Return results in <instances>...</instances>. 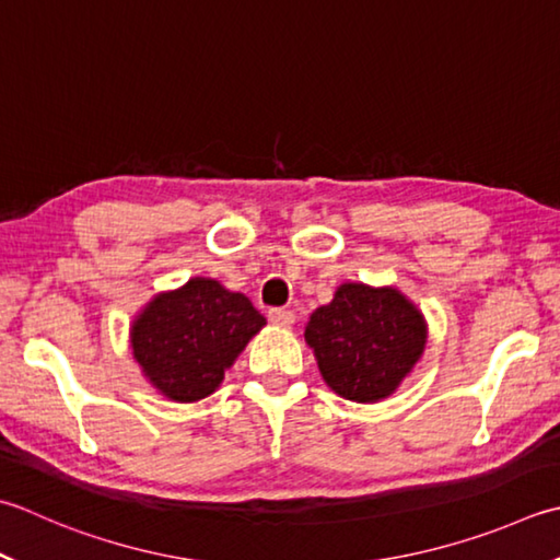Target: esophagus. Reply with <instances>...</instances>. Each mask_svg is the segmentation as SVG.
<instances>
[{
    "label": "esophagus",
    "instance_id": "1",
    "mask_svg": "<svg viewBox=\"0 0 560 560\" xmlns=\"http://www.w3.org/2000/svg\"><path fill=\"white\" fill-rule=\"evenodd\" d=\"M269 320L277 327H291L295 315H293V311H287V308H273V311H269Z\"/></svg>",
    "mask_w": 560,
    "mask_h": 560
}]
</instances>
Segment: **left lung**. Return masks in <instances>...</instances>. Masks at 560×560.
<instances>
[{"mask_svg":"<svg viewBox=\"0 0 560 560\" xmlns=\"http://www.w3.org/2000/svg\"><path fill=\"white\" fill-rule=\"evenodd\" d=\"M303 337L327 388L354 402H378L420 364L427 320L396 287L345 281L330 303L313 311Z\"/></svg>","mask_w":560,"mask_h":560,"instance_id":"1","label":"left lung"}]
</instances>
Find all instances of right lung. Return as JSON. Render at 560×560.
<instances>
[{
  "label": "right lung",
  "instance_id": "obj_1",
  "mask_svg": "<svg viewBox=\"0 0 560 560\" xmlns=\"http://www.w3.org/2000/svg\"><path fill=\"white\" fill-rule=\"evenodd\" d=\"M265 325L245 293L228 291L218 279L191 277L142 305L130 323V349L160 396L196 402L221 388L225 371Z\"/></svg>",
  "mask_w": 560,
  "mask_h": 560
}]
</instances>
